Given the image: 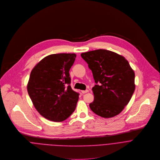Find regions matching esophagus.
<instances>
[{
	"label": "esophagus",
	"instance_id": "esophagus-1",
	"mask_svg": "<svg viewBox=\"0 0 160 160\" xmlns=\"http://www.w3.org/2000/svg\"><path fill=\"white\" fill-rule=\"evenodd\" d=\"M89 91L88 90V89H86V90H82V91H81V92H82V93H83V94H85V93H86V92H88Z\"/></svg>",
	"mask_w": 160,
	"mask_h": 160
}]
</instances>
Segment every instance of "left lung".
<instances>
[{"label":"left lung","mask_w":160,"mask_h":160,"mask_svg":"<svg viewBox=\"0 0 160 160\" xmlns=\"http://www.w3.org/2000/svg\"><path fill=\"white\" fill-rule=\"evenodd\" d=\"M96 82L91 110L103 118L118 115L129 103L135 90V74L125 57L99 49L81 54Z\"/></svg>","instance_id":"obj_1"}]
</instances>
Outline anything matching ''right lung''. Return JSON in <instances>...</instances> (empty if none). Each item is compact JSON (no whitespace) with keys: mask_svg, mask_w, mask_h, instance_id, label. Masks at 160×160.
<instances>
[{"mask_svg":"<svg viewBox=\"0 0 160 160\" xmlns=\"http://www.w3.org/2000/svg\"><path fill=\"white\" fill-rule=\"evenodd\" d=\"M76 57L75 53L52 54L31 72L28 94L39 113L49 120H65L76 109L79 94L72 89L69 77Z\"/></svg>","mask_w":160,"mask_h":160,"instance_id":"obj_1","label":"right lung"}]
</instances>
